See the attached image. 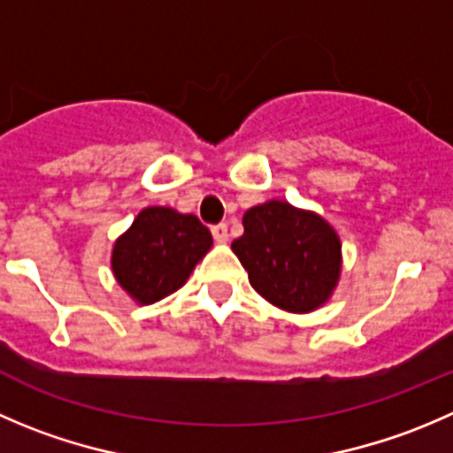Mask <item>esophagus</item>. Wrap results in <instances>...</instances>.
<instances>
[{"instance_id": "34e87169", "label": "esophagus", "mask_w": 453, "mask_h": 453, "mask_svg": "<svg viewBox=\"0 0 453 453\" xmlns=\"http://www.w3.org/2000/svg\"><path fill=\"white\" fill-rule=\"evenodd\" d=\"M210 230H212L214 241H219V243H226V241H227V226H226V223H217V226H212Z\"/></svg>"}]
</instances>
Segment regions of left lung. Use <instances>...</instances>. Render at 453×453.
I'll return each mask as SVG.
<instances>
[{
	"label": "left lung",
	"instance_id": "8db88e82",
	"mask_svg": "<svg viewBox=\"0 0 453 453\" xmlns=\"http://www.w3.org/2000/svg\"><path fill=\"white\" fill-rule=\"evenodd\" d=\"M243 227L232 250L263 298L296 314L327 301L341 272V241L319 214L267 201L245 212Z\"/></svg>",
	"mask_w": 453,
	"mask_h": 453
}]
</instances>
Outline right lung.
I'll use <instances>...</instances> for the list:
<instances>
[{
  "mask_svg": "<svg viewBox=\"0 0 453 453\" xmlns=\"http://www.w3.org/2000/svg\"><path fill=\"white\" fill-rule=\"evenodd\" d=\"M212 245L195 214L146 208L112 250V272L134 301L155 303L177 292Z\"/></svg>",
  "mask_w": 453,
  "mask_h": 453,
  "instance_id": "1",
  "label": "right lung"
}]
</instances>
